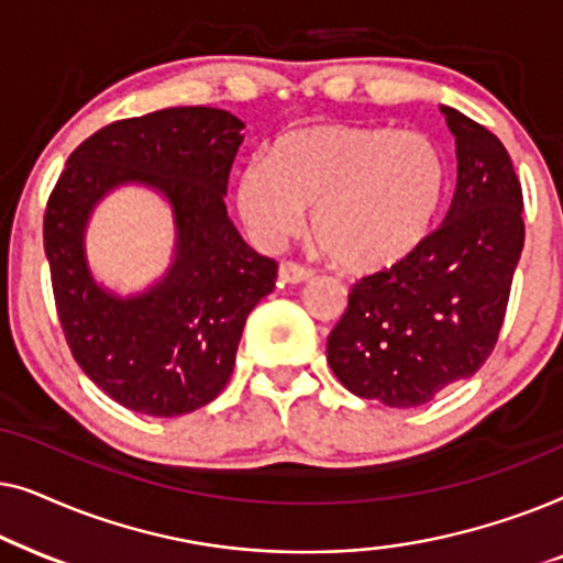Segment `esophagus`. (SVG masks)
I'll return each mask as SVG.
<instances>
[{"label":"esophagus","instance_id":"esophagus-1","mask_svg":"<svg viewBox=\"0 0 563 563\" xmlns=\"http://www.w3.org/2000/svg\"><path fill=\"white\" fill-rule=\"evenodd\" d=\"M314 272L307 266H299L295 261H282L279 264V279L287 284H302L307 279H312Z\"/></svg>","mask_w":563,"mask_h":563}]
</instances>
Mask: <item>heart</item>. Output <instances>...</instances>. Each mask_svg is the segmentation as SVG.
<instances>
[{
    "mask_svg": "<svg viewBox=\"0 0 563 563\" xmlns=\"http://www.w3.org/2000/svg\"><path fill=\"white\" fill-rule=\"evenodd\" d=\"M449 191V164L428 135L345 122L291 128L266 158L245 161L235 210L249 235L279 249L307 222L351 272H382L410 258L433 233Z\"/></svg>",
    "mask_w": 563,
    "mask_h": 563,
    "instance_id": "obj_1",
    "label": "heart"
}]
</instances>
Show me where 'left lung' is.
Instances as JSON below:
<instances>
[{
	"mask_svg": "<svg viewBox=\"0 0 563 563\" xmlns=\"http://www.w3.org/2000/svg\"><path fill=\"white\" fill-rule=\"evenodd\" d=\"M456 137V191L443 225L361 279L328 335V364L353 395L418 407L468 379L495 349L526 225L510 153L479 122L441 104Z\"/></svg>",
	"mask_w": 563,
	"mask_h": 563,
	"instance_id": "left-lung-1",
	"label": "left lung"
}]
</instances>
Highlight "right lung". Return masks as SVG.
Here are the masks:
<instances>
[{"label": "right lung", "instance_id": "1", "mask_svg": "<svg viewBox=\"0 0 563 563\" xmlns=\"http://www.w3.org/2000/svg\"><path fill=\"white\" fill-rule=\"evenodd\" d=\"M243 122L218 107H168L112 122L66 161L43 222L45 258L68 349L81 372L128 410L195 412L225 389L253 307L276 264L228 218V176ZM161 196L175 228L167 272L120 296L90 268V214L118 188Z\"/></svg>", "mask_w": 563, "mask_h": 563}]
</instances>
